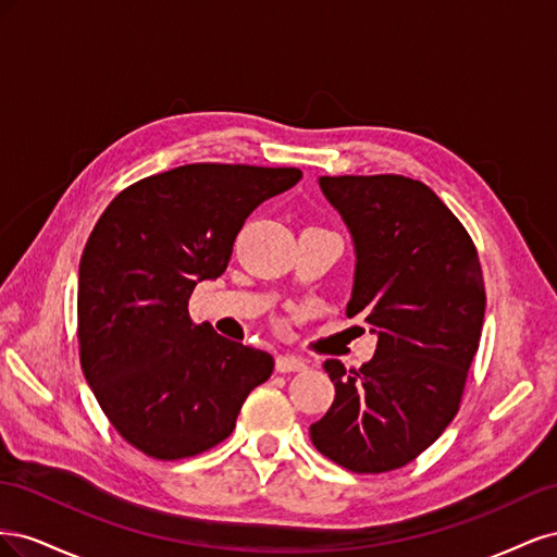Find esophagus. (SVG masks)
Masks as SVG:
<instances>
[{"mask_svg":"<svg viewBox=\"0 0 557 557\" xmlns=\"http://www.w3.org/2000/svg\"><path fill=\"white\" fill-rule=\"evenodd\" d=\"M276 369L281 374H288V372H305L307 362L301 360L299 356H278L276 358Z\"/></svg>","mask_w":557,"mask_h":557,"instance_id":"34e87169","label":"esophagus"}]
</instances>
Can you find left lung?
<instances>
[{
	"mask_svg": "<svg viewBox=\"0 0 557 557\" xmlns=\"http://www.w3.org/2000/svg\"><path fill=\"white\" fill-rule=\"evenodd\" d=\"M346 223L356 272L348 318L379 336L360 369L325 360L334 401L313 446L358 474L411 462L458 413L481 339L485 288L462 223L425 183L397 176H320Z\"/></svg>",
	"mask_w": 557,
	"mask_h": 557,
	"instance_id": "obj_1",
	"label": "left lung"
}]
</instances>
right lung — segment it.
Here are the masks:
<instances>
[{
  "label": "right lung",
  "mask_w": 557,
  "mask_h": 557,
  "mask_svg": "<svg viewBox=\"0 0 557 557\" xmlns=\"http://www.w3.org/2000/svg\"><path fill=\"white\" fill-rule=\"evenodd\" d=\"M301 178L295 166L183 164L117 195L78 267L81 367L111 425L158 460L232 434L274 358L195 325V285L221 276L246 218Z\"/></svg>",
  "instance_id": "add662e5"
}]
</instances>
